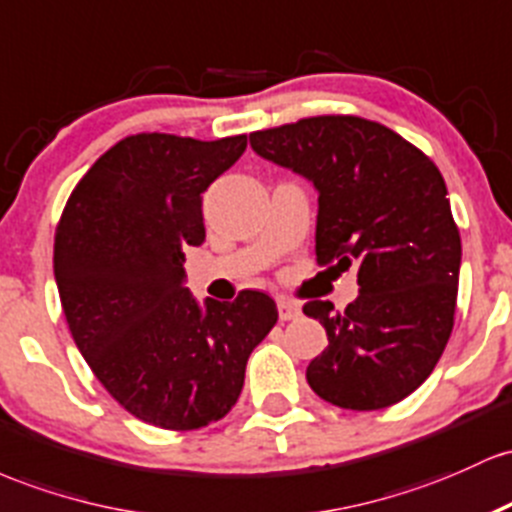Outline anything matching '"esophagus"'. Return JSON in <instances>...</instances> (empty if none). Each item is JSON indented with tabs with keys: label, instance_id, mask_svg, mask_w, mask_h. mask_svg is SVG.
<instances>
[{
	"label": "esophagus",
	"instance_id": "34e87169",
	"mask_svg": "<svg viewBox=\"0 0 512 512\" xmlns=\"http://www.w3.org/2000/svg\"><path fill=\"white\" fill-rule=\"evenodd\" d=\"M300 304L292 302V300H285V297H280L278 300V317L283 321H290V319H297L300 317Z\"/></svg>",
	"mask_w": 512,
	"mask_h": 512
}]
</instances>
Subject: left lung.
<instances>
[{
  "label": "left lung",
  "mask_w": 512,
  "mask_h": 512,
  "mask_svg": "<svg viewBox=\"0 0 512 512\" xmlns=\"http://www.w3.org/2000/svg\"><path fill=\"white\" fill-rule=\"evenodd\" d=\"M251 149L319 193L317 261L358 266L343 312L312 300L329 346L309 387L350 411L387 409L416 392L455 324L462 244L442 174L394 130L358 116H317L251 132Z\"/></svg>",
  "instance_id": "1"
}]
</instances>
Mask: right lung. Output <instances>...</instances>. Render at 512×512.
<instances>
[{
    "instance_id": "add662e5",
    "label": "right lung",
    "mask_w": 512,
    "mask_h": 512,
    "mask_svg": "<svg viewBox=\"0 0 512 512\" xmlns=\"http://www.w3.org/2000/svg\"><path fill=\"white\" fill-rule=\"evenodd\" d=\"M246 149L142 132L77 183L55 232V283L79 353L108 394L149 426L195 430L237 404L246 360L278 321L266 292L200 304L188 246L203 244V193Z\"/></svg>"
}]
</instances>
